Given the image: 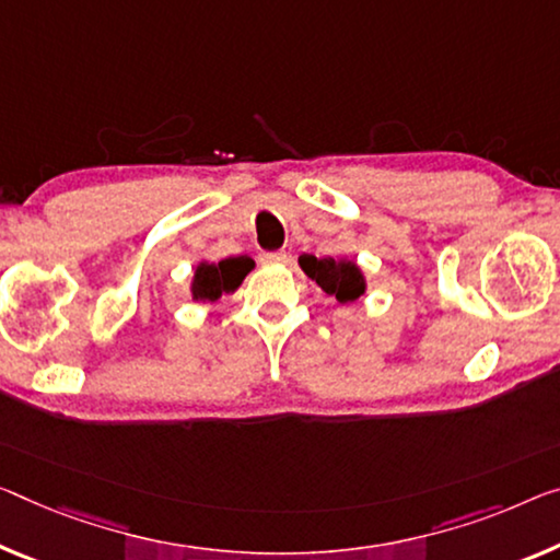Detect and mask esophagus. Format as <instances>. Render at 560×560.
Wrapping results in <instances>:
<instances>
[{"instance_id": "esophagus-1", "label": "esophagus", "mask_w": 560, "mask_h": 560, "mask_svg": "<svg viewBox=\"0 0 560 560\" xmlns=\"http://www.w3.org/2000/svg\"><path fill=\"white\" fill-rule=\"evenodd\" d=\"M260 260L265 265H275V262H285L288 260V253L285 250H275V253H262Z\"/></svg>"}]
</instances>
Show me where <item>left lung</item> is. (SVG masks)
I'll use <instances>...</instances> for the list:
<instances>
[{
    "label": "left lung",
    "instance_id": "obj_1",
    "mask_svg": "<svg viewBox=\"0 0 560 560\" xmlns=\"http://www.w3.org/2000/svg\"><path fill=\"white\" fill-rule=\"evenodd\" d=\"M300 268L338 303H352L365 292V280L355 268V262L335 260V257H320L317 260L315 255H303L300 257Z\"/></svg>",
    "mask_w": 560,
    "mask_h": 560
}]
</instances>
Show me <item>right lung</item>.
I'll use <instances>...</instances> for the list:
<instances>
[{"label": "right lung", "mask_w": 560, "mask_h": 560, "mask_svg": "<svg viewBox=\"0 0 560 560\" xmlns=\"http://www.w3.org/2000/svg\"><path fill=\"white\" fill-rule=\"evenodd\" d=\"M250 257H228L220 262H202L195 270L192 280V298L195 300H218L222 292L235 290L247 272L253 270Z\"/></svg>", "instance_id": "add662e5"}]
</instances>
